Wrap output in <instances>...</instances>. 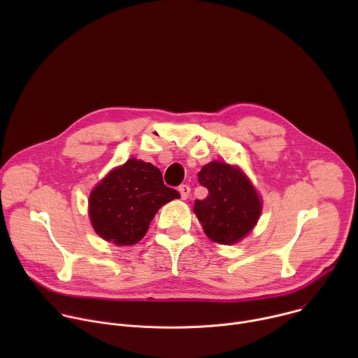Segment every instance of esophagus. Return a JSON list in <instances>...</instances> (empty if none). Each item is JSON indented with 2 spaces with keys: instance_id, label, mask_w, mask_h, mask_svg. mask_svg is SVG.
<instances>
[{
  "instance_id": "1",
  "label": "esophagus",
  "mask_w": 358,
  "mask_h": 358,
  "mask_svg": "<svg viewBox=\"0 0 358 358\" xmlns=\"http://www.w3.org/2000/svg\"><path fill=\"white\" fill-rule=\"evenodd\" d=\"M189 191H191V188H189V185H187V184H182V185L178 187V192H180V195H181L182 199H187V198H188Z\"/></svg>"
}]
</instances>
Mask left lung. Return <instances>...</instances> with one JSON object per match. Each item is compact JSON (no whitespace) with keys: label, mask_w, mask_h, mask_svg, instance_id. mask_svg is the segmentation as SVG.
I'll use <instances>...</instances> for the list:
<instances>
[{"label":"left lung","mask_w":358,"mask_h":358,"mask_svg":"<svg viewBox=\"0 0 358 358\" xmlns=\"http://www.w3.org/2000/svg\"><path fill=\"white\" fill-rule=\"evenodd\" d=\"M198 181L208 189V195L195 199L194 211L214 242L235 243L252 231L261 215L262 203L238 169L213 162L201 169Z\"/></svg>","instance_id":"obj_1"}]
</instances>
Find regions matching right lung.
I'll use <instances>...</instances> for the list:
<instances>
[{"mask_svg": "<svg viewBox=\"0 0 358 358\" xmlns=\"http://www.w3.org/2000/svg\"><path fill=\"white\" fill-rule=\"evenodd\" d=\"M180 194L167 187L162 171L136 159L113 170L90 194L92 225L116 245H133L147 232L159 208Z\"/></svg>", "mask_w": 358, "mask_h": 358, "instance_id": "obj_1", "label": "right lung"}]
</instances>
